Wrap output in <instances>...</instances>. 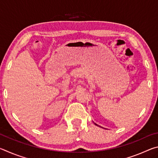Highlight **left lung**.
I'll return each instance as SVG.
<instances>
[{
  "label": "left lung",
  "instance_id": "1",
  "mask_svg": "<svg viewBox=\"0 0 158 158\" xmlns=\"http://www.w3.org/2000/svg\"><path fill=\"white\" fill-rule=\"evenodd\" d=\"M95 125H97V124H95Z\"/></svg>",
  "mask_w": 158,
  "mask_h": 158
}]
</instances>
